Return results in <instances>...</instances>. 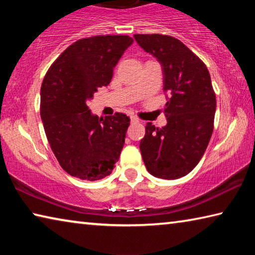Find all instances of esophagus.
I'll return each instance as SVG.
<instances>
[{
  "instance_id": "obj_1",
  "label": "esophagus",
  "mask_w": 255,
  "mask_h": 255,
  "mask_svg": "<svg viewBox=\"0 0 255 255\" xmlns=\"http://www.w3.org/2000/svg\"><path fill=\"white\" fill-rule=\"evenodd\" d=\"M130 122H131V123H137V122H138V118H136L135 116H131V117H130Z\"/></svg>"
}]
</instances>
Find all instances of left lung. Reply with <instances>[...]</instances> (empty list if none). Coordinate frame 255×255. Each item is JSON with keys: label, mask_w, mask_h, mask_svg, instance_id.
Wrapping results in <instances>:
<instances>
[{"label": "left lung", "mask_w": 255, "mask_h": 255, "mask_svg": "<svg viewBox=\"0 0 255 255\" xmlns=\"http://www.w3.org/2000/svg\"><path fill=\"white\" fill-rule=\"evenodd\" d=\"M137 44L157 59L164 90L170 93L165 127H145L139 149L145 166L156 178L174 180L195 169L214 129L216 96L209 72L180 40L163 34H135Z\"/></svg>", "instance_id": "1"}]
</instances>
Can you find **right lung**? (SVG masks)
I'll return each instance as SVG.
<instances>
[{"label":"right lung","mask_w":255,"mask_h":255,"mask_svg":"<svg viewBox=\"0 0 255 255\" xmlns=\"http://www.w3.org/2000/svg\"><path fill=\"white\" fill-rule=\"evenodd\" d=\"M133 42L128 36L77 40L47 72L40 90V117L60 166L75 178L97 181L111 174L129 126L126 115L99 118L89 109L98 88L107 86L114 68Z\"/></svg>","instance_id":"right-lung-1"}]
</instances>
